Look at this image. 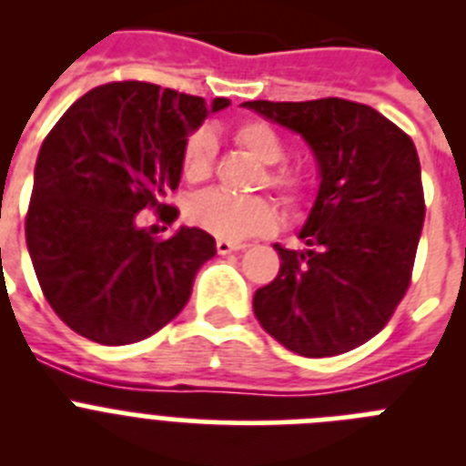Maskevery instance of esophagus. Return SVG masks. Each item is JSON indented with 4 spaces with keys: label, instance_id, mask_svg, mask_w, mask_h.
<instances>
[{
    "label": "esophagus",
    "instance_id": "esophagus-1",
    "mask_svg": "<svg viewBox=\"0 0 466 466\" xmlns=\"http://www.w3.org/2000/svg\"><path fill=\"white\" fill-rule=\"evenodd\" d=\"M247 245H242V242H233V240H217V252L224 257V254H230V252H240V249H245Z\"/></svg>",
    "mask_w": 466,
    "mask_h": 466
}]
</instances>
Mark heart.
Returning <instances> with one entry per match:
<instances>
[{"instance_id":"b5f03b06","label":"heart","mask_w":466,"mask_h":466,"mask_svg":"<svg viewBox=\"0 0 466 466\" xmlns=\"http://www.w3.org/2000/svg\"><path fill=\"white\" fill-rule=\"evenodd\" d=\"M236 142L261 166H278L284 158V142L273 126L263 121H247L236 127ZM214 137L208 130L188 135L182 149V177L188 184H203L212 175ZM258 184L279 191L287 203L296 205L306 196V179L294 170L275 167L258 179ZM187 219L196 228L219 240H245L268 233L278 224V209L268 198H238L224 191H208L196 196L187 208Z\"/></svg>"}]
</instances>
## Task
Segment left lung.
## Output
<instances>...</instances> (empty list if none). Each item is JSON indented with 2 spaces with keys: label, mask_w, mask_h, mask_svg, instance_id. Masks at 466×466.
I'll return each instance as SVG.
<instances>
[{
  "label": "left lung",
  "mask_w": 466,
  "mask_h": 466,
  "mask_svg": "<svg viewBox=\"0 0 466 466\" xmlns=\"http://www.w3.org/2000/svg\"><path fill=\"white\" fill-rule=\"evenodd\" d=\"M242 106L306 139L319 175L299 230L306 249L275 245L279 273L257 289L254 315L296 355L360 348L409 289L425 221L415 144L373 106L340 97Z\"/></svg>",
  "instance_id": "obj_1"
}]
</instances>
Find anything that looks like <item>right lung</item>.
Listing matches in <instances>:
<instances>
[{
  "instance_id": "obj_1",
  "label": "right lung",
  "mask_w": 466,
  "mask_h": 466,
  "mask_svg": "<svg viewBox=\"0 0 466 466\" xmlns=\"http://www.w3.org/2000/svg\"><path fill=\"white\" fill-rule=\"evenodd\" d=\"M228 105L121 81L88 90L44 139L25 221L27 252L56 315L84 339L137 343L187 306L217 242L188 226L160 240L139 212L156 208L175 221L179 212L163 200L182 179L184 142Z\"/></svg>"
}]
</instances>
